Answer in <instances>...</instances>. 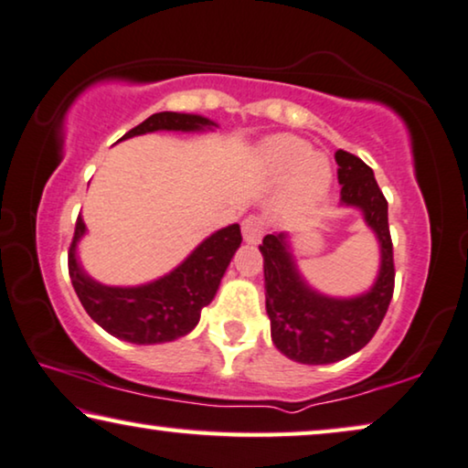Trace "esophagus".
Returning a JSON list of instances; mask_svg holds the SVG:
<instances>
[{
    "label": "esophagus",
    "mask_w": 468,
    "mask_h": 468,
    "mask_svg": "<svg viewBox=\"0 0 468 468\" xmlns=\"http://www.w3.org/2000/svg\"><path fill=\"white\" fill-rule=\"evenodd\" d=\"M265 229H267V225L261 216H248V218L241 222L243 239H246L248 243H259L261 237L265 235Z\"/></svg>",
    "instance_id": "1"
}]
</instances>
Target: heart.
Returning <instances> with one entry per match:
<instances>
[{"label": "heart", "mask_w": 468, "mask_h": 468, "mask_svg": "<svg viewBox=\"0 0 468 468\" xmlns=\"http://www.w3.org/2000/svg\"><path fill=\"white\" fill-rule=\"evenodd\" d=\"M261 161L269 174H292V190L303 199L318 197L328 184V165L318 154L309 153V146L299 137L275 135L261 148Z\"/></svg>", "instance_id": "heart-1"}]
</instances>
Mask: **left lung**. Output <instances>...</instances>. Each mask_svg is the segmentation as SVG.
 Returning a JSON list of instances; mask_svg holds the SVG:
<instances>
[{
	"label": "left lung",
	"mask_w": 468,
	"mask_h": 468,
	"mask_svg": "<svg viewBox=\"0 0 468 468\" xmlns=\"http://www.w3.org/2000/svg\"><path fill=\"white\" fill-rule=\"evenodd\" d=\"M341 201L365 212V220L381 243L379 278L371 292L356 299H328L299 278L286 237L265 235L259 246L265 269V303L275 347L303 365L344 360L368 344L384 320L394 292V252L388 227V201L373 169L356 154L337 150Z\"/></svg>",
	"instance_id": "8db88e82"
}]
</instances>
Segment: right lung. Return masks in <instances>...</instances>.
Instances as JSON below:
<instances>
[{"mask_svg": "<svg viewBox=\"0 0 468 468\" xmlns=\"http://www.w3.org/2000/svg\"><path fill=\"white\" fill-rule=\"evenodd\" d=\"M212 124L203 116L159 112L127 131L122 140L150 131H195ZM82 235L84 222L78 216L68 254L69 278L78 299L103 331L137 346L165 344L193 331L201 318V309L214 299L241 243L239 225L220 229L165 278L137 288H110L90 280L76 262V241Z\"/></svg>", "mask_w": 468, "mask_h": 468, "instance_id": "1", "label": "right lung"}]
</instances>
